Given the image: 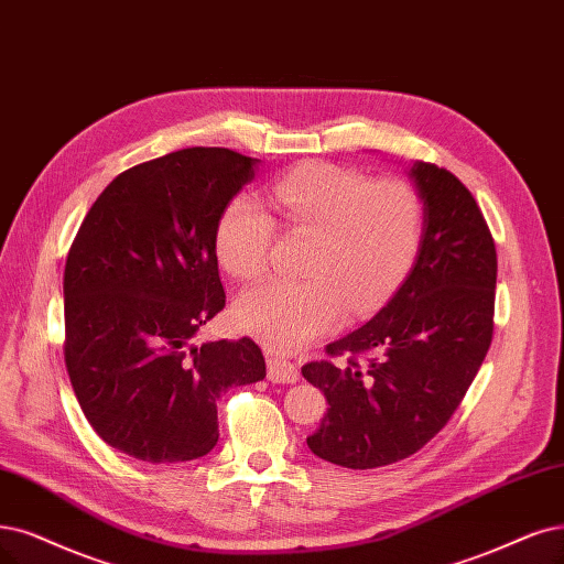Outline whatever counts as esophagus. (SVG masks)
<instances>
[{
  "label": "esophagus",
  "mask_w": 564,
  "mask_h": 564,
  "mask_svg": "<svg viewBox=\"0 0 564 564\" xmlns=\"http://www.w3.org/2000/svg\"><path fill=\"white\" fill-rule=\"evenodd\" d=\"M267 377L271 383H295L300 379L297 365L285 360L279 352L267 350Z\"/></svg>",
  "instance_id": "1"
}]
</instances>
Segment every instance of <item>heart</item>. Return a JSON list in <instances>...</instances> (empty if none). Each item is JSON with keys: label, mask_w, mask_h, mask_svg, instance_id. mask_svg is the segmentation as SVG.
Here are the masks:
<instances>
[{"label": "heart", "mask_w": 564, "mask_h": 564, "mask_svg": "<svg viewBox=\"0 0 564 564\" xmlns=\"http://www.w3.org/2000/svg\"><path fill=\"white\" fill-rule=\"evenodd\" d=\"M279 225L308 235L304 279H269L235 304L241 329L293 348L381 304L419 258L425 206L404 178H373L352 166L306 162L271 185ZM276 220L250 195L229 199L216 223V253L235 279L264 274Z\"/></svg>", "instance_id": "1"}]
</instances>
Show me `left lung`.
Instances as JSON below:
<instances>
[{"label": "left lung", "instance_id": "left-lung-1", "mask_svg": "<svg viewBox=\"0 0 564 564\" xmlns=\"http://www.w3.org/2000/svg\"><path fill=\"white\" fill-rule=\"evenodd\" d=\"M425 229L411 274L369 323L302 367L329 404L306 444L348 469L400 463L460 406L492 341L497 250L463 181L415 162Z\"/></svg>", "mask_w": 564, "mask_h": 564}]
</instances>
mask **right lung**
<instances>
[{
    "instance_id": "1",
    "label": "right lung",
    "mask_w": 564,
    "mask_h": 564,
    "mask_svg": "<svg viewBox=\"0 0 564 564\" xmlns=\"http://www.w3.org/2000/svg\"><path fill=\"white\" fill-rule=\"evenodd\" d=\"M253 158L183 149L118 174L65 264V365L93 430L143 463H187L218 442L220 394L264 379L260 346L193 344L225 306L216 223Z\"/></svg>"
}]
</instances>
